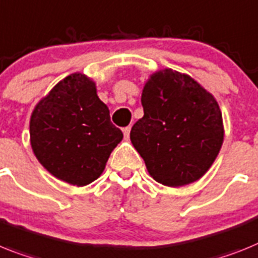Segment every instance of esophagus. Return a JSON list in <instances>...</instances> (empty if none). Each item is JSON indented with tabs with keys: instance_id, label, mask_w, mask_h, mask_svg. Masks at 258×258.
<instances>
[{
	"instance_id": "1",
	"label": "esophagus",
	"mask_w": 258,
	"mask_h": 258,
	"mask_svg": "<svg viewBox=\"0 0 258 258\" xmlns=\"http://www.w3.org/2000/svg\"><path fill=\"white\" fill-rule=\"evenodd\" d=\"M130 133H131V125H127L123 128V135H124L125 139H128L130 138Z\"/></svg>"
}]
</instances>
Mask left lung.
Segmentation results:
<instances>
[{"instance_id":"1","label":"left lung","mask_w":258,"mask_h":258,"mask_svg":"<svg viewBox=\"0 0 258 258\" xmlns=\"http://www.w3.org/2000/svg\"><path fill=\"white\" fill-rule=\"evenodd\" d=\"M142 105L144 116L133 125L130 138L149 174L173 187L201 178L224 135L215 98L189 76L165 69L151 76Z\"/></svg>"}]
</instances>
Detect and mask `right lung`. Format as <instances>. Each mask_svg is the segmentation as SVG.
Instances as JSON below:
<instances>
[{"label":"right lung","mask_w":258,"mask_h":258,"mask_svg":"<svg viewBox=\"0 0 258 258\" xmlns=\"http://www.w3.org/2000/svg\"><path fill=\"white\" fill-rule=\"evenodd\" d=\"M30 139L36 159L51 174L84 186L101 176L123 134L110 120L94 82L73 73L36 105Z\"/></svg>","instance_id":"add662e5"}]
</instances>
